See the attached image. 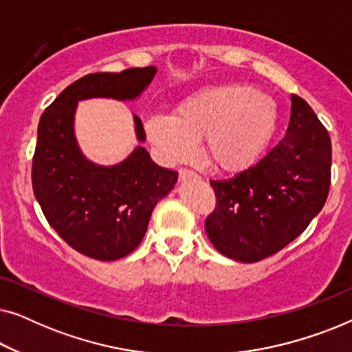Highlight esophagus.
I'll list each match as a JSON object with an SVG mask.
<instances>
[{"label":"esophagus","mask_w":352,"mask_h":352,"mask_svg":"<svg viewBox=\"0 0 352 352\" xmlns=\"http://www.w3.org/2000/svg\"><path fill=\"white\" fill-rule=\"evenodd\" d=\"M195 176H197V173L187 170V168H181V170H179V179L181 181L187 179V177H195Z\"/></svg>","instance_id":"obj_1"}]
</instances>
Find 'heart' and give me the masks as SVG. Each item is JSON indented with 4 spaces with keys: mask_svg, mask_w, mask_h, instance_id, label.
Masks as SVG:
<instances>
[{
    "mask_svg": "<svg viewBox=\"0 0 352 352\" xmlns=\"http://www.w3.org/2000/svg\"><path fill=\"white\" fill-rule=\"evenodd\" d=\"M277 117V104L269 94L242 85H219L187 96L173 117L155 115L146 129L165 162L187 160L201 139L206 162L234 173L261 155L276 131Z\"/></svg>",
    "mask_w": 352,
    "mask_h": 352,
    "instance_id": "obj_1",
    "label": "heart"
}]
</instances>
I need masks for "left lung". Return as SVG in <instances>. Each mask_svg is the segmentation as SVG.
I'll return each instance as SVG.
<instances>
[{
	"instance_id": "obj_1",
	"label": "left lung",
	"mask_w": 352,
	"mask_h": 352,
	"mask_svg": "<svg viewBox=\"0 0 352 352\" xmlns=\"http://www.w3.org/2000/svg\"><path fill=\"white\" fill-rule=\"evenodd\" d=\"M331 182V141L314 110L292 94L287 134L256 165L210 181L216 206L205 219L224 256L256 263L305 232L324 208Z\"/></svg>"
}]
</instances>
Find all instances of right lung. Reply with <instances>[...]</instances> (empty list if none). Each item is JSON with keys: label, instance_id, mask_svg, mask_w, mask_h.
Listing matches in <instances>:
<instances>
[{"label": "right lung", "instance_id": "right-lung-1", "mask_svg": "<svg viewBox=\"0 0 352 352\" xmlns=\"http://www.w3.org/2000/svg\"><path fill=\"white\" fill-rule=\"evenodd\" d=\"M153 75L155 67L85 75L57 96L38 123L33 194L51 228L88 258L115 261L136 250L152 210L176 184L177 173L155 165L144 147L110 168L86 160L74 136L76 102L134 99ZM134 123L138 139L144 141L142 122L134 117Z\"/></svg>", "mask_w": 352, "mask_h": 352}]
</instances>
